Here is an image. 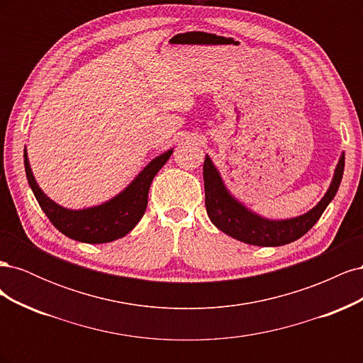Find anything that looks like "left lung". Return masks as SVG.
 I'll list each match as a JSON object with an SVG mask.
<instances>
[{
	"label": "left lung",
	"instance_id": "1",
	"mask_svg": "<svg viewBox=\"0 0 363 363\" xmlns=\"http://www.w3.org/2000/svg\"><path fill=\"white\" fill-rule=\"evenodd\" d=\"M345 167V156L339 157L335 169L333 180L325 195L309 212L291 219H267L251 212L242 203L228 192L211 157L206 156L203 164L204 192H206V211L211 221L224 232L240 242L257 247H280L300 239L316 224L324 213L339 189Z\"/></svg>",
	"mask_w": 363,
	"mask_h": 363
}]
</instances>
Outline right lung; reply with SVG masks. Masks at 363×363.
I'll list each match as a JSON object with an SVG mask.
<instances>
[{"instance_id":"obj_1","label":"right lung","mask_w":363,"mask_h":363,"mask_svg":"<svg viewBox=\"0 0 363 363\" xmlns=\"http://www.w3.org/2000/svg\"><path fill=\"white\" fill-rule=\"evenodd\" d=\"M172 155V150L152 159L138 177L112 200L100 206L71 211L50 200L42 192L31 172L27 150H24V167L30 188L42 211L60 233L86 244H106L125 236L144 216L148 204V191L152 179Z\"/></svg>"}]
</instances>
